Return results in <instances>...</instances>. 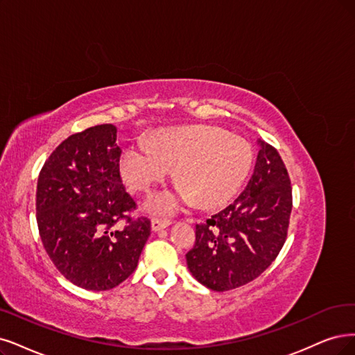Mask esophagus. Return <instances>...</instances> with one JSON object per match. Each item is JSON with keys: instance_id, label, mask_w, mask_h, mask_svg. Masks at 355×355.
Listing matches in <instances>:
<instances>
[{"instance_id": "1", "label": "esophagus", "mask_w": 355, "mask_h": 355, "mask_svg": "<svg viewBox=\"0 0 355 355\" xmlns=\"http://www.w3.org/2000/svg\"><path fill=\"white\" fill-rule=\"evenodd\" d=\"M169 225H171V222H169L168 219H157V218L152 219V224H150L152 231H155V232H157V231H162V230L168 228Z\"/></svg>"}]
</instances>
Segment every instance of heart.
Masks as SVG:
<instances>
[{
    "label": "heart",
    "mask_w": 355,
    "mask_h": 355,
    "mask_svg": "<svg viewBox=\"0 0 355 355\" xmlns=\"http://www.w3.org/2000/svg\"><path fill=\"white\" fill-rule=\"evenodd\" d=\"M144 144H130L120 156V174L131 191L148 193L177 169L178 193L156 194L144 207L152 214L171 215L191 203L212 209L227 203L239 191L253 164L252 146L215 125L166 127Z\"/></svg>",
    "instance_id": "obj_1"
}]
</instances>
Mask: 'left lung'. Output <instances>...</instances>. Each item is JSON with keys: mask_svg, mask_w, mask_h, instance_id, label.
I'll use <instances>...</instances> for the list:
<instances>
[{"mask_svg": "<svg viewBox=\"0 0 355 355\" xmlns=\"http://www.w3.org/2000/svg\"><path fill=\"white\" fill-rule=\"evenodd\" d=\"M254 173L224 211L196 225L187 268L202 285L230 291L256 279L277 259L293 209L291 182L277 149L257 140Z\"/></svg>", "mask_w": 355, "mask_h": 355, "instance_id": "left-lung-1", "label": "left lung"}]
</instances>
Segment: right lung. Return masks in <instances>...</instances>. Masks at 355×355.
Returning <instances> with one entry per match:
<instances>
[{"instance_id": "1", "label": "right lung", "mask_w": 355, "mask_h": 355, "mask_svg": "<svg viewBox=\"0 0 355 355\" xmlns=\"http://www.w3.org/2000/svg\"><path fill=\"white\" fill-rule=\"evenodd\" d=\"M116 127L102 124L65 139L42 166L36 220L52 263L90 291L115 288L135 272L150 235V220H118L136 207L120 177Z\"/></svg>"}]
</instances>
